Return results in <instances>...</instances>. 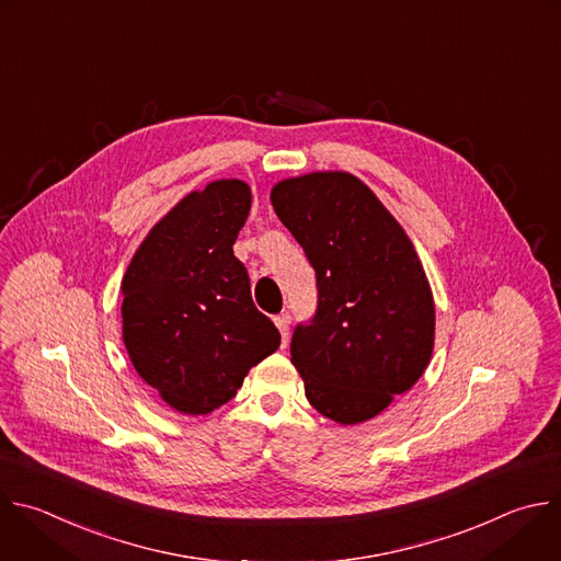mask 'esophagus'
Wrapping results in <instances>:
<instances>
[{
  "label": "esophagus",
  "mask_w": 561,
  "mask_h": 561,
  "mask_svg": "<svg viewBox=\"0 0 561 561\" xmlns=\"http://www.w3.org/2000/svg\"><path fill=\"white\" fill-rule=\"evenodd\" d=\"M275 323H277V328H279V332H282V345L286 347V343H288V323H290V314L288 312H279L277 317H275Z\"/></svg>",
  "instance_id": "obj_1"
}]
</instances>
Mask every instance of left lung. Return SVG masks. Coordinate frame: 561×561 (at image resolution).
Here are the masks:
<instances>
[{"label":"left lung","mask_w":561,"mask_h":561,"mask_svg":"<svg viewBox=\"0 0 561 561\" xmlns=\"http://www.w3.org/2000/svg\"><path fill=\"white\" fill-rule=\"evenodd\" d=\"M271 203L317 277V310L290 341L306 399L341 425L375 419L421 379L432 356L436 314L423 264L352 173L284 180Z\"/></svg>","instance_id":"8db88e82"}]
</instances>
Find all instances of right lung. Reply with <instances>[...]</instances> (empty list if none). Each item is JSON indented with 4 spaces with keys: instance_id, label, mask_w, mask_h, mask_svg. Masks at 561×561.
Segmentation results:
<instances>
[{
    "instance_id": "add662e5",
    "label": "right lung",
    "mask_w": 561,
    "mask_h": 561,
    "mask_svg": "<svg viewBox=\"0 0 561 561\" xmlns=\"http://www.w3.org/2000/svg\"><path fill=\"white\" fill-rule=\"evenodd\" d=\"M251 211L242 180L182 198L145 238L123 277V341L140 379L182 414L229 403L249 369L279 347L255 308L233 244Z\"/></svg>"
}]
</instances>
